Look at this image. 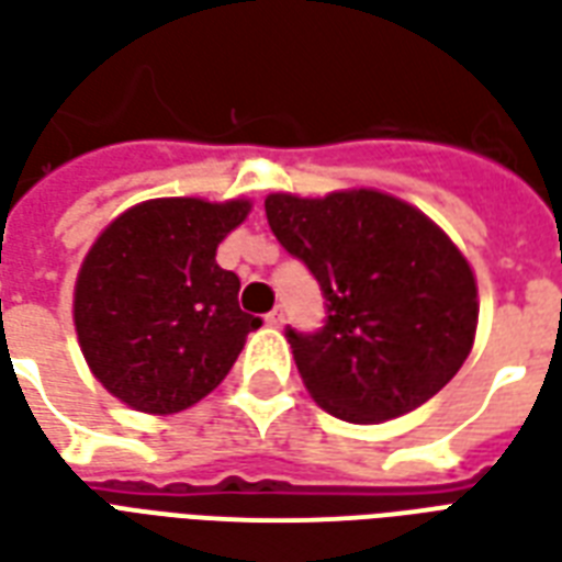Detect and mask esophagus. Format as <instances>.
<instances>
[{
	"label": "esophagus",
	"instance_id": "obj_1",
	"mask_svg": "<svg viewBox=\"0 0 562 562\" xmlns=\"http://www.w3.org/2000/svg\"><path fill=\"white\" fill-rule=\"evenodd\" d=\"M282 318H285V316H282V310H280V306H277V310H270L268 316H265V322H268L270 328H280V325H282Z\"/></svg>",
	"mask_w": 562,
	"mask_h": 562
}]
</instances>
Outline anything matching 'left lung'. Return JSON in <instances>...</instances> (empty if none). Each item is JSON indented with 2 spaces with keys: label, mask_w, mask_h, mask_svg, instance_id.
Returning <instances> with one entry per match:
<instances>
[{
  "label": "left lung",
  "mask_w": 562,
  "mask_h": 562,
  "mask_svg": "<svg viewBox=\"0 0 562 562\" xmlns=\"http://www.w3.org/2000/svg\"><path fill=\"white\" fill-rule=\"evenodd\" d=\"M265 213L328 301L325 328L289 330L297 373L325 413L379 424L446 389L475 342L479 285L427 213L364 186L270 192Z\"/></svg>",
  "instance_id": "left-lung-1"
}]
</instances>
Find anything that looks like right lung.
I'll return each instance as SVG.
<instances>
[{
    "label": "right lung",
    "instance_id": "right-lung-1",
    "mask_svg": "<svg viewBox=\"0 0 562 562\" xmlns=\"http://www.w3.org/2000/svg\"><path fill=\"white\" fill-rule=\"evenodd\" d=\"M249 198H149L104 225L75 280V330L92 376L128 409L183 413L228 376L261 325L216 246Z\"/></svg>",
    "mask_w": 562,
    "mask_h": 562
}]
</instances>
